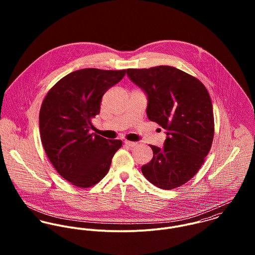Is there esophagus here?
I'll return each instance as SVG.
<instances>
[{"label": "esophagus", "mask_w": 255, "mask_h": 255, "mask_svg": "<svg viewBox=\"0 0 255 255\" xmlns=\"http://www.w3.org/2000/svg\"><path fill=\"white\" fill-rule=\"evenodd\" d=\"M126 145L129 146V147H135L137 145L136 142H132V141H128V140H125Z\"/></svg>", "instance_id": "obj_1"}]
</instances>
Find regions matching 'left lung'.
<instances>
[{"mask_svg": "<svg viewBox=\"0 0 255 255\" xmlns=\"http://www.w3.org/2000/svg\"><path fill=\"white\" fill-rule=\"evenodd\" d=\"M126 73L145 93L148 119L160 125L167 135L164 147L150 145L153 158L141 172L159 188L181 186L198 172L212 145L214 119L209 93L197 78L169 66Z\"/></svg>", "mask_w": 255, "mask_h": 255, "instance_id": "1", "label": "left lung"}]
</instances>
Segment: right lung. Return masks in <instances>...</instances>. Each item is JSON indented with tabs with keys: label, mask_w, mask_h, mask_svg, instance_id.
<instances>
[{
	"label": "right lung",
	"mask_w": 255,
	"mask_h": 255,
	"mask_svg": "<svg viewBox=\"0 0 255 255\" xmlns=\"http://www.w3.org/2000/svg\"><path fill=\"white\" fill-rule=\"evenodd\" d=\"M123 71L83 69L60 79L46 95L39 129L44 150L57 172L78 187H90L108 173L122 141L91 133L106 91L120 82Z\"/></svg>",
	"instance_id": "obj_1"
}]
</instances>
